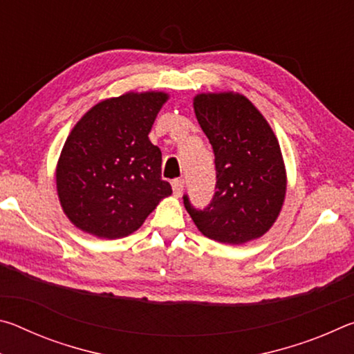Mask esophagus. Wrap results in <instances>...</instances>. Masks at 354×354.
Segmentation results:
<instances>
[{
    "label": "esophagus",
    "instance_id": "34e87169",
    "mask_svg": "<svg viewBox=\"0 0 354 354\" xmlns=\"http://www.w3.org/2000/svg\"><path fill=\"white\" fill-rule=\"evenodd\" d=\"M171 189H173V194L175 196H181L183 190H184V179H173L171 181Z\"/></svg>",
    "mask_w": 354,
    "mask_h": 354
}]
</instances>
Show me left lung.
I'll use <instances>...</instances> for the list:
<instances>
[{
    "label": "left lung",
    "instance_id": "8db88e82",
    "mask_svg": "<svg viewBox=\"0 0 354 354\" xmlns=\"http://www.w3.org/2000/svg\"><path fill=\"white\" fill-rule=\"evenodd\" d=\"M194 109L215 156V194L205 209L184 206L209 239L241 245L266 234L286 196V169L277 136L243 95L200 93Z\"/></svg>",
    "mask_w": 354,
    "mask_h": 354
}]
</instances>
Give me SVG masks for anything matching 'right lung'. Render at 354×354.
Returning a JSON list of instances; mask_svg holds the SVG:
<instances>
[{
  "label": "right lung",
  "instance_id": "obj_1",
  "mask_svg": "<svg viewBox=\"0 0 354 354\" xmlns=\"http://www.w3.org/2000/svg\"><path fill=\"white\" fill-rule=\"evenodd\" d=\"M167 100L164 92L104 100L71 129L56 185L65 215L80 230L101 239L127 237L171 195L160 178L162 153L148 139Z\"/></svg>",
  "mask_w": 354,
  "mask_h": 354
}]
</instances>
